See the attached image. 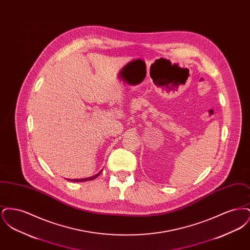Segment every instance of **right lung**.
Instances as JSON below:
<instances>
[{"instance_id":"obj_1","label":"right lung","mask_w":250,"mask_h":250,"mask_svg":"<svg viewBox=\"0 0 250 250\" xmlns=\"http://www.w3.org/2000/svg\"><path fill=\"white\" fill-rule=\"evenodd\" d=\"M102 170H103V169H102ZM102 170H101V171H102ZM101 171H99L97 174H95L94 176H91V177H89V178L69 179V181H72V182H85V181H91V180H94V179L96 178V177H98L99 174L101 173Z\"/></svg>"}]
</instances>
